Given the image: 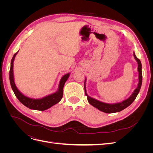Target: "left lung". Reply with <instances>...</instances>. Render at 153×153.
<instances>
[{
  "mask_svg": "<svg viewBox=\"0 0 153 153\" xmlns=\"http://www.w3.org/2000/svg\"><path fill=\"white\" fill-rule=\"evenodd\" d=\"M133 56L136 61L138 63V83L137 85V87L134 90L131 95L129 97V98L126 100H123L121 102L116 103H106L102 102V101H100L99 100H97L96 99H94L93 98H91V96L87 94V91H86V86H85V82L86 79L85 78V82H84V89H85V94L86 96L87 97V100L88 102H89L92 106H93L94 107L98 109L99 110L101 111V112H103L105 113H115V112H119L120 111L124 110V108H127L128 106L130 105L133 101L135 100L138 94V92L140 91V89L141 88L142 85V64L139 59H138L135 55V52H133Z\"/></svg>",
  "mask_w": 153,
  "mask_h": 153,
  "instance_id": "obj_1",
  "label": "left lung"
}]
</instances>
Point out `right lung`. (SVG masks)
Wrapping results in <instances>:
<instances>
[{
    "label": "right lung",
    "instance_id": "right-lung-1",
    "mask_svg": "<svg viewBox=\"0 0 153 153\" xmlns=\"http://www.w3.org/2000/svg\"><path fill=\"white\" fill-rule=\"evenodd\" d=\"M18 52V51L16 53L14 54L13 57L11 59L10 71V80L12 90L13 91L14 93H15L18 100H19L23 105L27 106V108L32 110L40 111L47 110L50 107H52L54 105L58 103L62 98L63 87L64 84H65L66 82L68 79L69 75H70V73H67L61 78V79L60 80L59 84L58 89L55 92H53L52 94H50L49 95L43 97V98L39 99L29 98V97L26 96L24 94H22V92L18 89V88L16 86V84L15 83V80H14L13 63Z\"/></svg>",
    "mask_w": 153,
    "mask_h": 153
}]
</instances>
